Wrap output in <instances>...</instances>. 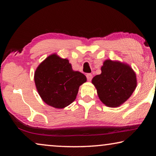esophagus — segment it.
Returning a JSON list of instances; mask_svg holds the SVG:
<instances>
[{"mask_svg":"<svg viewBox=\"0 0 156 156\" xmlns=\"http://www.w3.org/2000/svg\"><path fill=\"white\" fill-rule=\"evenodd\" d=\"M86 76H87V78L88 81H91L92 79V77H93V76H92V74H91V73H87V74L86 75Z\"/></svg>","mask_w":156,"mask_h":156,"instance_id":"esophagus-1","label":"esophagus"}]
</instances>
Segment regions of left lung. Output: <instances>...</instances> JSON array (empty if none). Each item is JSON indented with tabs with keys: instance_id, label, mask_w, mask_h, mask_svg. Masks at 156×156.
<instances>
[{
	"instance_id": "obj_1",
	"label": "left lung",
	"mask_w": 156,
	"mask_h": 156,
	"mask_svg": "<svg viewBox=\"0 0 156 156\" xmlns=\"http://www.w3.org/2000/svg\"><path fill=\"white\" fill-rule=\"evenodd\" d=\"M101 73L92 79L100 100L109 107H118L126 102L137 86L136 74L126 63L106 60Z\"/></svg>"
}]
</instances>
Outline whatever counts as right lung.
Here are the masks:
<instances>
[{
	"label": "right lung",
	"mask_w": 156,
	"mask_h": 156,
	"mask_svg": "<svg viewBox=\"0 0 156 156\" xmlns=\"http://www.w3.org/2000/svg\"><path fill=\"white\" fill-rule=\"evenodd\" d=\"M86 81L83 73L73 71L69 60L56 54L46 58L34 73L36 87L42 100L56 109L72 103L80 86Z\"/></svg>",
	"instance_id": "right-lung-1"
}]
</instances>
